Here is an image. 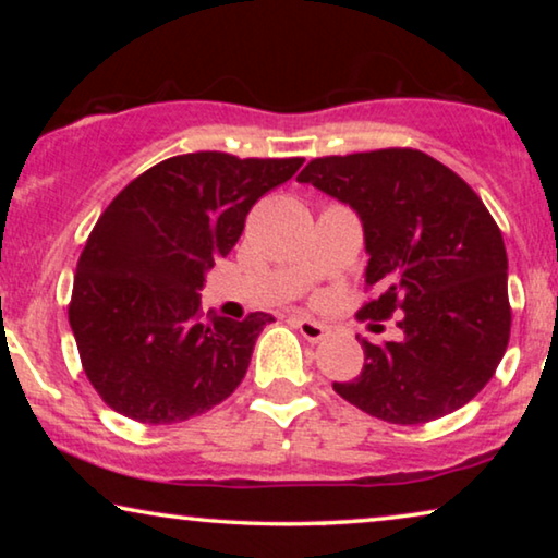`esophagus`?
Instances as JSON below:
<instances>
[{
    "label": "esophagus",
    "mask_w": 558,
    "mask_h": 558,
    "mask_svg": "<svg viewBox=\"0 0 558 558\" xmlns=\"http://www.w3.org/2000/svg\"><path fill=\"white\" fill-rule=\"evenodd\" d=\"M294 325H296V330L302 332L304 340L319 342V340L327 338V327L315 323V319H310V317H294Z\"/></svg>",
    "instance_id": "obj_1"
}]
</instances>
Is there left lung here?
<instances>
[{"instance_id": "1", "label": "left lung", "mask_w": 558, "mask_h": 558, "mask_svg": "<svg viewBox=\"0 0 558 558\" xmlns=\"http://www.w3.org/2000/svg\"><path fill=\"white\" fill-rule=\"evenodd\" d=\"M363 220L376 296L361 319H388L399 342L363 340L361 376L335 393L391 424H426L483 391L510 340L508 256L490 210L447 165L391 147L317 157L300 172Z\"/></svg>"}]
</instances>
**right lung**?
I'll list each match as a JSON object with an SVG mask.
<instances>
[{
	"label": "right lung",
	"mask_w": 558,
	"mask_h": 558,
	"mask_svg": "<svg viewBox=\"0 0 558 558\" xmlns=\"http://www.w3.org/2000/svg\"><path fill=\"white\" fill-rule=\"evenodd\" d=\"M302 162L193 151L149 167L113 197L68 304L83 371L106 407L142 424H174L239 388L274 317L205 319L197 289L231 254L258 197Z\"/></svg>",
	"instance_id": "obj_1"
}]
</instances>
